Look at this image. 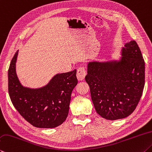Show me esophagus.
Instances as JSON below:
<instances>
[{"mask_svg":"<svg viewBox=\"0 0 152 152\" xmlns=\"http://www.w3.org/2000/svg\"><path fill=\"white\" fill-rule=\"evenodd\" d=\"M86 75V72L85 68L84 66H80L77 70V78L78 80H83L85 78V76Z\"/></svg>","mask_w":152,"mask_h":152,"instance_id":"esophagus-1","label":"esophagus"}]
</instances>
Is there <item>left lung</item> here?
Here are the masks:
<instances>
[{
	"mask_svg": "<svg viewBox=\"0 0 152 152\" xmlns=\"http://www.w3.org/2000/svg\"><path fill=\"white\" fill-rule=\"evenodd\" d=\"M87 72L85 80L99 115L115 120L134 111L145 84V62L136 41L124 45L120 60L90 62Z\"/></svg>",
	"mask_w": 152,
	"mask_h": 152,
	"instance_id": "obj_1",
	"label": "left lung"
}]
</instances>
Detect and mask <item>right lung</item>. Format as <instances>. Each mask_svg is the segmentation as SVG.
<instances>
[{
  "instance_id": "1",
  "label": "right lung",
  "mask_w": 152,
  "mask_h": 152,
  "mask_svg": "<svg viewBox=\"0 0 152 152\" xmlns=\"http://www.w3.org/2000/svg\"><path fill=\"white\" fill-rule=\"evenodd\" d=\"M18 50L8 72L9 93L16 110L27 122L40 128H53L68 116L72 92L78 84L76 70L58 74L45 86L32 89L20 84L16 72Z\"/></svg>"
}]
</instances>
